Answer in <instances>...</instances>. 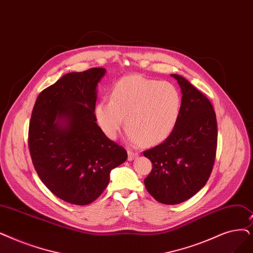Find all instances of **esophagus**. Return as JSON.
<instances>
[{
	"mask_svg": "<svg viewBox=\"0 0 253 253\" xmlns=\"http://www.w3.org/2000/svg\"><path fill=\"white\" fill-rule=\"evenodd\" d=\"M137 156H138V153L137 152H133V151H131V150H128V160L129 161H132Z\"/></svg>",
	"mask_w": 253,
	"mask_h": 253,
	"instance_id": "esophagus-1",
	"label": "esophagus"
}]
</instances>
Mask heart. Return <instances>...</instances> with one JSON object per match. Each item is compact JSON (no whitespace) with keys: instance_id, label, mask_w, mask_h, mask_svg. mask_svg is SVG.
Instances as JSON below:
<instances>
[{"instance_id":"b5f03b06","label":"heart","mask_w":253,"mask_h":253,"mask_svg":"<svg viewBox=\"0 0 253 253\" xmlns=\"http://www.w3.org/2000/svg\"><path fill=\"white\" fill-rule=\"evenodd\" d=\"M182 94L177 85L138 74L124 76L113 86L111 100L96 104L95 117L103 133L116 138L126 117L131 142L147 146L167 139L177 126Z\"/></svg>"}]
</instances>
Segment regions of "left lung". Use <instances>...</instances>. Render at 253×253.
Listing matches in <instances>:
<instances>
[{"mask_svg": "<svg viewBox=\"0 0 253 253\" xmlns=\"http://www.w3.org/2000/svg\"><path fill=\"white\" fill-rule=\"evenodd\" d=\"M182 91L177 126L162 144L144 152L153 169L148 192L164 205H177L199 192L210 178L217 150V121L210 100L178 74Z\"/></svg>", "mask_w": 253, "mask_h": 253, "instance_id": "1", "label": "left lung"}]
</instances>
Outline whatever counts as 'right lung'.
Here are the masks:
<instances>
[{"label":"right lung","instance_id":"right-lung-1","mask_svg":"<svg viewBox=\"0 0 253 253\" xmlns=\"http://www.w3.org/2000/svg\"><path fill=\"white\" fill-rule=\"evenodd\" d=\"M104 68L71 72L43 90L29 126V149L40 180L59 199L91 204L106 188L111 170L127 152L96 123L97 84Z\"/></svg>","mask_w":253,"mask_h":253}]
</instances>
